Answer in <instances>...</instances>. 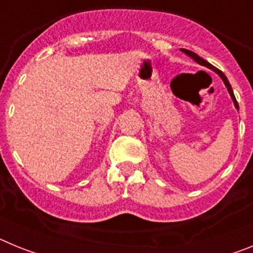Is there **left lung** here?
Masks as SVG:
<instances>
[{"mask_svg": "<svg viewBox=\"0 0 253 253\" xmlns=\"http://www.w3.org/2000/svg\"><path fill=\"white\" fill-rule=\"evenodd\" d=\"M181 51H184L185 54H186V55H189V57L191 58V59H194V60H195L196 63H199V64H200V66L208 67V68H210V69H211V71H214V72H215L216 75L219 76V77L222 78V80H223V82H224V84H225V87H227L228 92H229V95H231V99L233 100V104H234V106H236V109H237V110H238V109H240V106H238V102H237L236 97H234V93H233V90H232V86H231V84H229V81H228V78L225 77V75H224V73H223L222 71H219V69H218V68H215V67H214V66H211V64H210L209 62H207V60H205V59H203L202 57H199V55L196 54V53H194V51H191V50H187V49H181Z\"/></svg>", "mask_w": 253, "mask_h": 253, "instance_id": "1", "label": "left lung"}]
</instances>
